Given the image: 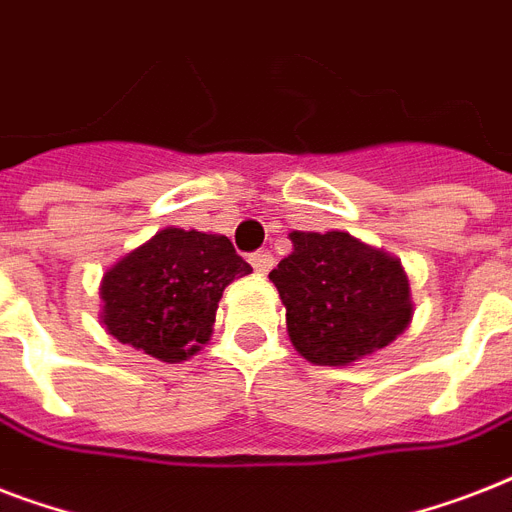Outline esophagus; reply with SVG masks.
Segmentation results:
<instances>
[{
    "label": "esophagus",
    "instance_id": "1",
    "mask_svg": "<svg viewBox=\"0 0 512 512\" xmlns=\"http://www.w3.org/2000/svg\"><path fill=\"white\" fill-rule=\"evenodd\" d=\"M249 263H252V268H255L257 273H268L276 260H273L271 252H263V249H260V252H255V255L249 257Z\"/></svg>",
    "mask_w": 512,
    "mask_h": 512
}]
</instances>
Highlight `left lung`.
I'll return each instance as SVG.
<instances>
[{
  "instance_id": "1",
  "label": "left lung",
  "mask_w": 512,
  "mask_h": 512,
  "mask_svg": "<svg viewBox=\"0 0 512 512\" xmlns=\"http://www.w3.org/2000/svg\"><path fill=\"white\" fill-rule=\"evenodd\" d=\"M268 279L287 308L295 350L316 366H350L412 324L409 276L396 255L345 231H292Z\"/></svg>"
}]
</instances>
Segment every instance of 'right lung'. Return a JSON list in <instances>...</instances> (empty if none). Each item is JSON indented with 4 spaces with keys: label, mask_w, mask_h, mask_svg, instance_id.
I'll use <instances>...</instances> for the list:
<instances>
[{
    "label": "right lung",
    "mask_w": 512,
    "mask_h": 512,
    "mask_svg": "<svg viewBox=\"0 0 512 512\" xmlns=\"http://www.w3.org/2000/svg\"><path fill=\"white\" fill-rule=\"evenodd\" d=\"M247 273L228 236L170 225L103 273L100 321L124 345L180 364L207 345L225 287Z\"/></svg>",
    "instance_id": "1"
}]
</instances>
